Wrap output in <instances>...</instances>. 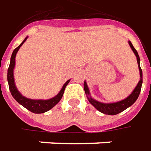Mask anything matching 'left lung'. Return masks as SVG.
<instances>
[{"mask_svg": "<svg viewBox=\"0 0 151 151\" xmlns=\"http://www.w3.org/2000/svg\"><path fill=\"white\" fill-rule=\"evenodd\" d=\"M129 47H131L133 52L134 53L135 57H136V59H137L138 63V67H139V81L138 83V84L136 87L134 88V89L133 90L132 93L127 97L125 98L124 99L120 100V101L114 102V103H103V102H99L95 100L94 99H93L90 94V92H89V88L87 85V83L86 81H84L83 83V88H84V91H85L86 96L88 98V102L91 104L96 109H98L99 112H101L104 114H109V115H115L118 114L119 113H121L124 110H125L127 108L130 107L132 105L134 102L137 100L138 97L139 95V93L141 90V86H142V83H143V77H142V70L140 68V59H139V57L137 51L135 50V48L134 47V46L131 43L130 41H129Z\"/></svg>", "mask_w": 151, "mask_h": 151, "instance_id": "left-lung-1", "label": "left lung"}]
</instances>
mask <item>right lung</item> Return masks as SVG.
Here are the masks:
<instances>
[{
  "mask_svg": "<svg viewBox=\"0 0 151 151\" xmlns=\"http://www.w3.org/2000/svg\"><path fill=\"white\" fill-rule=\"evenodd\" d=\"M27 39V37L23 40V42L19 45L18 47L14 50L12 57H11V62H10V65L8 68L7 70V81L8 85H9V89L11 91V93L16 99V101L18 102L21 105H22L24 108H26L27 109H28L29 111L32 112L34 114H42L45 112L50 110L53 107L61 100L62 97L63 95V93L65 90L66 86L68 84V83L70 82V79L68 80L65 83L63 84L62 89L60 92L53 98L49 99H28L27 97L23 96L20 92L18 91L17 86L15 84V79H14V68H15V64H16V56L20 49V47H22V45L23 44L26 42V40Z\"/></svg>",
  "mask_w": 151,
  "mask_h": 151,
  "instance_id": "obj_1",
  "label": "right lung"
}]
</instances>
